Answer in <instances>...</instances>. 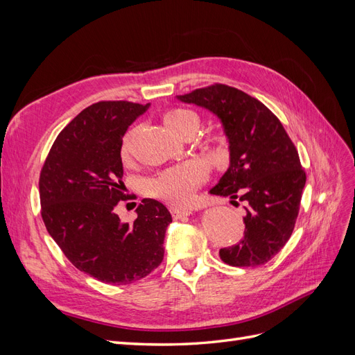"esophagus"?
Instances as JSON below:
<instances>
[{
	"label": "esophagus",
	"instance_id": "obj_1",
	"mask_svg": "<svg viewBox=\"0 0 355 355\" xmlns=\"http://www.w3.org/2000/svg\"><path fill=\"white\" fill-rule=\"evenodd\" d=\"M170 213L173 219H182V218L188 216V214H191V210L180 209V207H170Z\"/></svg>",
	"mask_w": 355,
	"mask_h": 355
}]
</instances>
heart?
<instances>
[{
    "mask_svg": "<svg viewBox=\"0 0 355 355\" xmlns=\"http://www.w3.org/2000/svg\"><path fill=\"white\" fill-rule=\"evenodd\" d=\"M163 121L168 130L178 137L194 135L198 125V116L188 108H170L163 114ZM137 128L128 130L120 146V155L124 163L132 159L133 142ZM214 154L223 155L227 153V145L220 141L211 144ZM206 179V168L198 161H187L158 171L154 176L144 180V192L146 196L164 201L167 204H184L191 197L201 182Z\"/></svg>",
    "mask_w": 355,
    "mask_h": 355,
    "instance_id": "1",
    "label": "heart"
}]
</instances>
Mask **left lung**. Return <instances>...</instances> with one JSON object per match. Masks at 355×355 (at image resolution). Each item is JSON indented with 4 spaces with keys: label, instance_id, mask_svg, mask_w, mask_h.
Masks as SVG:
<instances>
[{
    "label": "left lung",
    "instance_id": "1",
    "mask_svg": "<svg viewBox=\"0 0 355 355\" xmlns=\"http://www.w3.org/2000/svg\"><path fill=\"white\" fill-rule=\"evenodd\" d=\"M179 99L216 114L230 141V168L210 194L243 201L245 228L240 243L219 250L220 259L231 266L266 263L288 241L299 214L306 175L295 144L262 102L227 84Z\"/></svg>",
    "mask_w": 355,
    "mask_h": 355
}]
</instances>
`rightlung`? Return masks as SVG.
<instances>
[{"mask_svg":"<svg viewBox=\"0 0 355 355\" xmlns=\"http://www.w3.org/2000/svg\"><path fill=\"white\" fill-rule=\"evenodd\" d=\"M148 103L101 101L63 128L40 173L41 218L51 239L80 271L110 284H130L164 257L170 211L144 198L133 223L114 213L125 201L123 136Z\"/></svg>","mask_w":355,"mask_h":355,"instance_id":"right-lung-1","label":"right lung"}]
</instances>
